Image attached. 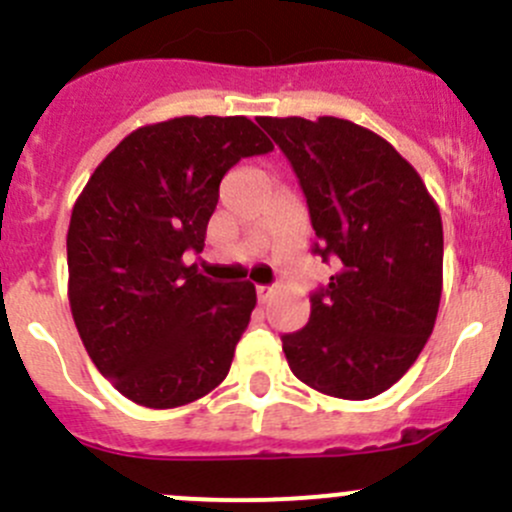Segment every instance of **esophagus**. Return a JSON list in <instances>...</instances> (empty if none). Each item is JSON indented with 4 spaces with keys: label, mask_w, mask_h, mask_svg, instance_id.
I'll list each match as a JSON object with an SVG mask.
<instances>
[{
    "label": "esophagus",
    "mask_w": 512,
    "mask_h": 512,
    "mask_svg": "<svg viewBox=\"0 0 512 512\" xmlns=\"http://www.w3.org/2000/svg\"><path fill=\"white\" fill-rule=\"evenodd\" d=\"M272 297H275V289H272V287H267V285H257V299H260L262 304H265V302H270Z\"/></svg>",
    "instance_id": "1"
}]
</instances>
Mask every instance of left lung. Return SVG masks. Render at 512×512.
<instances>
[{"label":"left lung","instance_id":"obj_1","mask_svg":"<svg viewBox=\"0 0 512 512\" xmlns=\"http://www.w3.org/2000/svg\"><path fill=\"white\" fill-rule=\"evenodd\" d=\"M307 198L314 252L339 270L309 297L307 327L282 337L299 381L374 399L421 354L443 287V225L414 165L369 128L334 116L257 118Z\"/></svg>","mask_w":512,"mask_h":512}]
</instances>
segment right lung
Masks as SVG:
<instances>
[{
	"instance_id": "right-lung-1",
	"label": "right lung",
	"mask_w": 512,
	"mask_h": 512,
	"mask_svg": "<svg viewBox=\"0 0 512 512\" xmlns=\"http://www.w3.org/2000/svg\"><path fill=\"white\" fill-rule=\"evenodd\" d=\"M245 116H183L123 138L86 183L66 235L69 304L96 369L126 399L175 409L230 371L257 294L213 282L203 252L220 180L272 151Z\"/></svg>"
}]
</instances>
